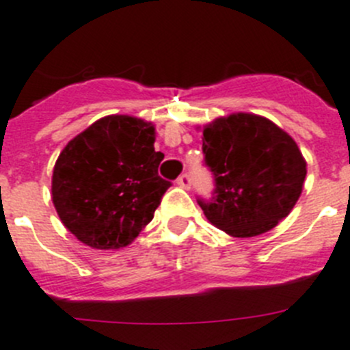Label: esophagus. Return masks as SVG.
I'll use <instances>...</instances> for the list:
<instances>
[{"label":"esophagus","instance_id":"34e87169","mask_svg":"<svg viewBox=\"0 0 350 350\" xmlns=\"http://www.w3.org/2000/svg\"><path fill=\"white\" fill-rule=\"evenodd\" d=\"M178 187L185 188V190H188V188L191 187V178L190 174H181L178 178Z\"/></svg>","mask_w":350,"mask_h":350}]
</instances>
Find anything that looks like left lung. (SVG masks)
I'll use <instances>...</instances> for the list:
<instances>
[{
	"instance_id": "8db88e82",
	"label": "left lung",
	"mask_w": 350,
	"mask_h": 350,
	"mask_svg": "<svg viewBox=\"0 0 350 350\" xmlns=\"http://www.w3.org/2000/svg\"><path fill=\"white\" fill-rule=\"evenodd\" d=\"M204 162L213 172L206 218L232 237H254L284 219L304 188L307 162L298 144L263 116L234 113L202 131Z\"/></svg>"
}]
</instances>
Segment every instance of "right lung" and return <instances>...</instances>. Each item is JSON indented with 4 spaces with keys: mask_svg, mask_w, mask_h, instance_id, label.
<instances>
[{
    "mask_svg": "<svg viewBox=\"0 0 350 350\" xmlns=\"http://www.w3.org/2000/svg\"><path fill=\"white\" fill-rule=\"evenodd\" d=\"M155 127L109 115L69 141L52 176V200L66 228L94 250H120L153 219L171 183L159 176Z\"/></svg>",
    "mask_w": 350,
    "mask_h": 350,
    "instance_id": "right-lung-1",
    "label": "right lung"
}]
</instances>
